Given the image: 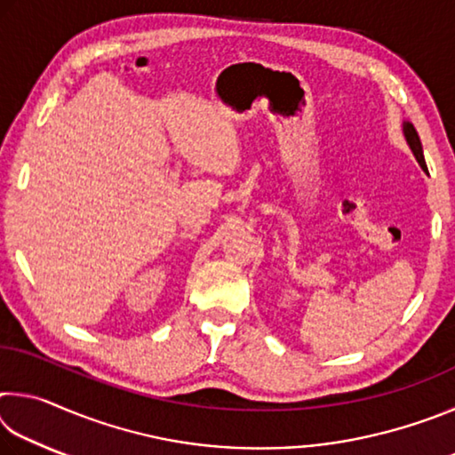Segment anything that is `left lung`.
Masks as SVG:
<instances>
[{"label":"left lung","mask_w":455,"mask_h":455,"mask_svg":"<svg viewBox=\"0 0 455 455\" xmlns=\"http://www.w3.org/2000/svg\"><path fill=\"white\" fill-rule=\"evenodd\" d=\"M403 130H405V138H407V142H410L411 150H413V154H415V158H418V163L421 164L423 171L427 172V166H426V158H423V150H421L419 136H418V132H415L413 124H410V122H405V124H403Z\"/></svg>","instance_id":"1"}]
</instances>
